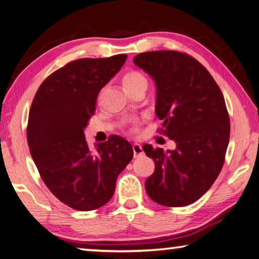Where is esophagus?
Masks as SVG:
<instances>
[{"instance_id": "esophagus-1", "label": "esophagus", "mask_w": 259, "mask_h": 259, "mask_svg": "<svg viewBox=\"0 0 259 259\" xmlns=\"http://www.w3.org/2000/svg\"><path fill=\"white\" fill-rule=\"evenodd\" d=\"M133 152H134V157L137 158L139 156H141L143 154V150H142V147L139 145V143H134L133 145Z\"/></svg>"}]
</instances>
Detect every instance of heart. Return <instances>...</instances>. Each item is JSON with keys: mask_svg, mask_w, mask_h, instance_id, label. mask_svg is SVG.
<instances>
[{"mask_svg": "<svg viewBox=\"0 0 259 259\" xmlns=\"http://www.w3.org/2000/svg\"><path fill=\"white\" fill-rule=\"evenodd\" d=\"M122 82H124V86L130 94L134 91L140 90V88L147 90L148 87V80L146 75L137 70L126 72L124 77H122Z\"/></svg>", "mask_w": 259, "mask_h": 259, "instance_id": "b5f03b06", "label": "heart"}]
</instances>
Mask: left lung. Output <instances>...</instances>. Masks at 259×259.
Masks as SVG:
<instances>
[{"label": "left lung", "instance_id": "1", "mask_svg": "<svg viewBox=\"0 0 259 259\" xmlns=\"http://www.w3.org/2000/svg\"><path fill=\"white\" fill-rule=\"evenodd\" d=\"M133 62L154 79L160 132L177 145L167 151L142 147L156 166L146 180L147 194L164 206L192 204L213 185L225 160L231 126L223 93L209 71L185 53H142Z\"/></svg>", "mask_w": 259, "mask_h": 259}]
</instances>
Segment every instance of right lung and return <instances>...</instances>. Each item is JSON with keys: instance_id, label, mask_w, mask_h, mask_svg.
Listing matches in <instances>:
<instances>
[{"instance_id": "right-lung-1", "label": "right lung", "mask_w": 259, "mask_h": 259, "mask_svg": "<svg viewBox=\"0 0 259 259\" xmlns=\"http://www.w3.org/2000/svg\"><path fill=\"white\" fill-rule=\"evenodd\" d=\"M127 55L67 63L37 90L28 114L27 142L42 180L59 201L91 211L110 201L119 173L133 158L128 141L111 135L92 150L84 139L100 91Z\"/></svg>"}]
</instances>
